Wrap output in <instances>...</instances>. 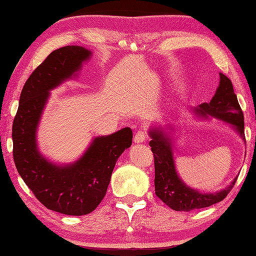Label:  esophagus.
<instances>
[{
  "label": "esophagus",
  "instance_id": "34e87169",
  "mask_svg": "<svg viewBox=\"0 0 256 256\" xmlns=\"http://www.w3.org/2000/svg\"><path fill=\"white\" fill-rule=\"evenodd\" d=\"M148 135L146 134L144 131H138V132L135 133L133 140H134V143L140 144V143L146 142V140H148Z\"/></svg>",
  "mask_w": 256,
  "mask_h": 256
}]
</instances>
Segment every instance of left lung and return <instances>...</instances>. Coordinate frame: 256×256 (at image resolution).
<instances>
[{"instance_id": "obj_1", "label": "left lung", "mask_w": 256, "mask_h": 256, "mask_svg": "<svg viewBox=\"0 0 256 256\" xmlns=\"http://www.w3.org/2000/svg\"><path fill=\"white\" fill-rule=\"evenodd\" d=\"M194 111L199 116L206 118L208 116H211L234 125L242 138L246 140L242 108L238 102L231 80L226 74L220 72V84L212 100L209 103H202ZM150 135L152 138L150 146L154 154L155 194L172 209L176 211H192L210 206L224 200L236 184L238 177L234 178L229 187L221 190L220 192L201 194L197 190L189 188L182 182L176 172L172 140L158 130H152Z\"/></svg>"}]
</instances>
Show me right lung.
I'll list each match as a JSON object with an SVG mask.
<instances>
[{"label": "right lung", "instance_id": "right-lung-1", "mask_svg": "<svg viewBox=\"0 0 256 256\" xmlns=\"http://www.w3.org/2000/svg\"><path fill=\"white\" fill-rule=\"evenodd\" d=\"M90 55L80 46L50 54L25 82L12 128L13 157L20 177L47 209L69 216L88 214L99 206L118 158L133 138L130 128L96 138L78 162L64 167L52 164L37 150L36 128L50 90L77 72Z\"/></svg>", "mask_w": 256, "mask_h": 256}]
</instances>
